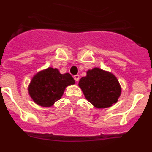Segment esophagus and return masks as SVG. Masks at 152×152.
Listing matches in <instances>:
<instances>
[{"label":"esophagus","instance_id":"esophagus-1","mask_svg":"<svg viewBox=\"0 0 152 152\" xmlns=\"http://www.w3.org/2000/svg\"><path fill=\"white\" fill-rule=\"evenodd\" d=\"M74 79L75 80V81H78L79 79H80V76H79V75H76L74 76Z\"/></svg>","mask_w":152,"mask_h":152}]
</instances>
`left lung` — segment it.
<instances>
[{"mask_svg":"<svg viewBox=\"0 0 152 152\" xmlns=\"http://www.w3.org/2000/svg\"><path fill=\"white\" fill-rule=\"evenodd\" d=\"M86 99L97 108H106L116 103L121 94V88L113 74L95 68L87 72L79 80Z\"/></svg>","mask_w":152,"mask_h":152,"instance_id":"left-lung-1","label":"left lung"}]
</instances>
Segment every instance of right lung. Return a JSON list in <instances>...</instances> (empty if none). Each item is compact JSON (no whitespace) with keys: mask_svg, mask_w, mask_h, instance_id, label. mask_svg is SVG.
<instances>
[{"mask_svg":"<svg viewBox=\"0 0 152 152\" xmlns=\"http://www.w3.org/2000/svg\"><path fill=\"white\" fill-rule=\"evenodd\" d=\"M75 83L70 74L61 75L56 68H49L33 77L29 93L35 103L42 107H51L61 99L67 86Z\"/></svg>","mask_w":152,"mask_h":152,"instance_id":"1","label":"right lung"}]
</instances>
